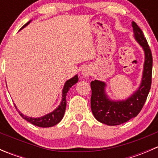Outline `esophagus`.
<instances>
[{
  "instance_id": "obj_1",
  "label": "esophagus",
  "mask_w": 158,
  "mask_h": 158,
  "mask_svg": "<svg viewBox=\"0 0 158 158\" xmlns=\"http://www.w3.org/2000/svg\"><path fill=\"white\" fill-rule=\"evenodd\" d=\"M90 70L89 69H87V68H84L83 69H82V76H85V77H87V76H89V75H90Z\"/></svg>"
}]
</instances>
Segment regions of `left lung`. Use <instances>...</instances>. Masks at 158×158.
<instances>
[{"label":"left lung","mask_w":158,"mask_h":158,"mask_svg":"<svg viewBox=\"0 0 158 158\" xmlns=\"http://www.w3.org/2000/svg\"><path fill=\"white\" fill-rule=\"evenodd\" d=\"M135 39L144 52V63L141 85L129 98L122 101H112L106 93V84L94 80L91 82V109L98 122L107 125H118L136 117L142 109L151 86L152 54L142 30L132 22Z\"/></svg>","instance_id":"left-lung-1"}]
</instances>
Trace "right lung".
I'll use <instances>...</instances> for the list:
<instances>
[{
  "label": "right lung",
  "instance_id": "add662e5",
  "mask_svg": "<svg viewBox=\"0 0 158 158\" xmlns=\"http://www.w3.org/2000/svg\"><path fill=\"white\" fill-rule=\"evenodd\" d=\"M30 21H31V20H30V21L27 22L26 24L23 25V26L22 27L21 29H23V28H24L27 25L29 24ZM78 80H79V78H78L77 75H76L74 77L71 78L69 80L66 81V83H65L64 85V87H63V92H62L63 94H62V101L61 102H60V105L56 108V109L54 110V111H52V112L49 113V114L40 118L27 117V116L22 114L20 111H18L19 114H20V115L21 116L23 119L27 121L28 122L33 124V125H36V126L41 127V128H49V127H52L57 125V124L63 119V116H64V113L65 111H66V95H67L68 91L69 90V89L71 88L73 85H75V84L78 82ZM14 106H15V105H14ZM15 108L17 109V106H16Z\"/></svg>",
  "mask_w": 158,
  "mask_h": 158
}]
</instances>
